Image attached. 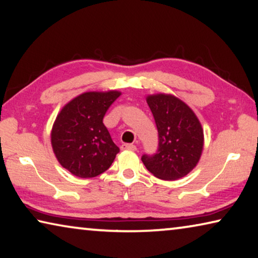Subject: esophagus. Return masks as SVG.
I'll return each mask as SVG.
<instances>
[{
    "mask_svg": "<svg viewBox=\"0 0 258 258\" xmlns=\"http://www.w3.org/2000/svg\"><path fill=\"white\" fill-rule=\"evenodd\" d=\"M121 150H131V151H135L137 150V147L134 145H130V143H124V145H121Z\"/></svg>",
    "mask_w": 258,
    "mask_h": 258,
    "instance_id": "34e87169",
    "label": "esophagus"
}]
</instances>
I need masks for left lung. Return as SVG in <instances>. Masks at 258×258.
<instances>
[{
	"instance_id": "left-lung-1",
	"label": "left lung",
	"mask_w": 258,
	"mask_h": 258,
	"mask_svg": "<svg viewBox=\"0 0 258 258\" xmlns=\"http://www.w3.org/2000/svg\"><path fill=\"white\" fill-rule=\"evenodd\" d=\"M147 103L158 130V150L142 156L148 171L161 180L174 181L189 174L202 156L204 130L192 109L172 94H152Z\"/></svg>"
}]
</instances>
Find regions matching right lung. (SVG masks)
Returning a JSON list of instances; mask_svg holds the SVG:
<instances>
[{
    "mask_svg": "<svg viewBox=\"0 0 258 258\" xmlns=\"http://www.w3.org/2000/svg\"><path fill=\"white\" fill-rule=\"evenodd\" d=\"M120 94L118 91L82 93L56 116L51 131L52 149L60 165L73 175L98 176L119 152L102 120Z\"/></svg>",
    "mask_w": 258,
    "mask_h": 258,
    "instance_id": "right-lung-1",
    "label": "right lung"
}]
</instances>
